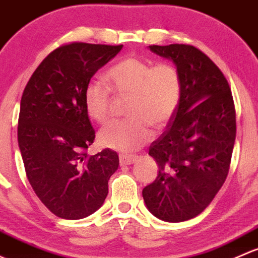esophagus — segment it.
Listing matches in <instances>:
<instances>
[{
    "label": "esophagus",
    "instance_id": "obj_1",
    "mask_svg": "<svg viewBox=\"0 0 258 258\" xmlns=\"http://www.w3.org/2000/svg\"><path fill=\"white\" fill-rule=\"evenodd\" d=\"M137 159H138L137 155H128V154H120V155H119L120 165H130V164L134 163Z\"/></svg>",
    "mask_w": 258,
    "mask_h": 258
}]
</instances>
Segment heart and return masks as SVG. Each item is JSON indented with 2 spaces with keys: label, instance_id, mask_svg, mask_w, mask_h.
Segmentation results:
<instances>
[{
  "label": "heart",
  "instance_id": "obj_1",
  "mask_svg": "<svg viewBox=\"0 0 258 258\" xmlns=\"http://www.w3.org/2000/svg\"><path fill=\"white\" fill-rule=\"evenodd\" d=\"M109 86L93 79L84 89V107L90 118L105 124L110 118L111 91L129 95L128 119L113 121L98 135L99 144L119 151L137 150L153 138V129L169 125L181 100V78L170 63H156L129 55L111 66L105 73ZM111 88L109 89V87Z\"/></svg>",
  "mask_w": 258,
  "mask_h": 258
}]
</instances>
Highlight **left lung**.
Instances as JSON below:
<instances>
[{
    "label": "left lung",
    "mask_w": 258,
    "mask_h": 258,
    "mask_svg": "<svg viewBox=\"0 0 258 258\" xmlns=\"http://www.w3.org/2000/svg\"><path fill=\"white\" fill-rule=\"evenodd\" d=\"M149 48L175 63L182 92L175 116L149 148L159 172L143 188V198L158 219L186 221L208 208L226 180L235 104L224 73L199 48L177 43Z\"/></svg>",
    "instance_id": "left-lung-1"
}]
</instances>
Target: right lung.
Returning a JSON list of instances; mask_svg holds the SVG:
<instances>
[{
    "mask_svg": "<svg viewBox=\"0 0 258 258\" xmlns=\"http://www.w3.org/2000/svg\"><path fill=\"white\" fill-rule=\"evenodd\" d=\"M123 44L71 42L49 53L23 90L18 145L32 188L60 219L89 216L104 203L119 166L115 151L87 150L95 132L84 107V89Z\"/></svg>",
    "mask_w": 258,
    "mask_h": 258,
    "instance_id": "right-lung-1",
    "label": "right lung"
}]
</instances>
